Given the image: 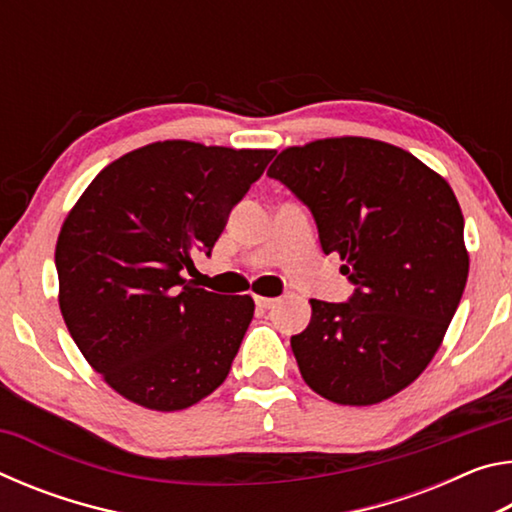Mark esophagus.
<instances>
[{
    "mask_svg": "<svg viewBox=\"0 0 512 512\" xmlns=\"http://www.w3.org/2000/svg\"><path fill=\"white\" fill-rule=\"evenodd\" d=\"M275 302H277V298H264V296H255V305H257L259 309H271V307H275Z\"/></svg>",
    "mask_w": 512,
    "mask_h": 512,
    "instance_id": "34e87169",
    "label": "esophagus"
}]
</instances>
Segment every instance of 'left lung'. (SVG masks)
Returning a JSON list of instances; mask_svg holds the SVG:
<instances>
[{"instance_id": "1", "label": "left lung", "mask_w": 512, "mask_h": 512, "mask_svg": "<svg viewBox=\"0 0 512 512\" xmlns=\"http://www.w3.org/2000/svg\"><path fill=\"white\" fill-rule=\"evenodd\" d=\"M307 205L323 253L354 287L311 300L291 336L302 379L336 404L368 406L427 368L461 302L470 257L452 187L415 155L366 137L282 151L266 171Z\"/></svg>"}]
</instances>
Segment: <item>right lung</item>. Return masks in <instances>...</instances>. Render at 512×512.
Returning a JSON list of instances; mask_svg holds the SVG:
<instances>
[{
    "label": "right lung",
    "mask_w": 512,
    "mask_h": 512,
    "mask_svg": "<svg viewBox=\"0 0 512 512\" xmlns=\"http://www.w3.org/2000/svg\"><path fill=\"white\" fill-rule=\"evenodd\" d=\"M275 151L173 140L108 164L56 244L60 311L90 366L146 409L180 411L228 377L253 320L250 296L198 289L225 221Z\"/></svg>",
    "instance_id": "right-lung-1"
}]
</instances>
